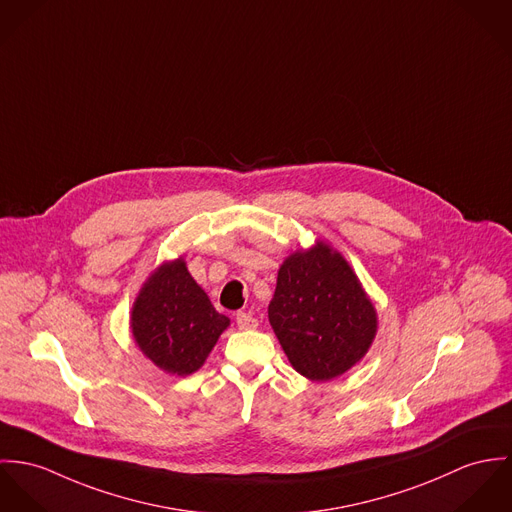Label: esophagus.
Wrapping results in <instances>:
<instances>
[{
	"label": "esophagus",
	"mask_w": 512,
	"mask_h": 512,
	"mask_svg": "<svg viewBox=\"0 0 512 512\" xmlns=\"http://www.w3.org/2000/svg\"><path fill=\"white\" fill-rule=\"evenodd\" d=\"M235 322H237V328H239V330H255V328L259 326L257 318H253V316L247 314V312H239V314L235 316Z\"/></svg>",
	"instance_id": "34e87169"
}]
</instances>
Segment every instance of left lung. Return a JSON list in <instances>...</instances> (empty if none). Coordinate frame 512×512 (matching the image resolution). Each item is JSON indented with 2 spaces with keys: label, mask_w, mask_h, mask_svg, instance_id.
I'll list each match as a JSON object with an SVG mask.
<instances>
[{
  "label": "left lung",
  "mask_w": 512,
  "mask_h": 512,
  "mask_svg": "<svg viewBox=\"0 0 512 512\" xmlns=\"http://www.w3.org/2000/svg\"><path fill=\"white\" fill-rule=\"evenodd\" d=\"M269 322L290 365L310 381H330L369 351L377 312L349 263L318 241L284 259Z\"/></svg>",
  "instance_id": "1"
}]
</instances>
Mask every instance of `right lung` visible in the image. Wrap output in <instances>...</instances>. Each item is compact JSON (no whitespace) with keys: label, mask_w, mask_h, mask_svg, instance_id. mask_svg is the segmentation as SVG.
<instances>
[{"label":"right lung","mask_w":512,"mask_h":512,"mask_svg":"<svg viewBox=\"0 0 512 512\" xmlns=\"http://www.w3.org/2000/svg\"><path fill=\"white\" fill-rule=\"evenodd\" d=\"M228 316L216 312L184 259L163 263L139 290L131 310V332L139 349L165 373L186 377L198 371Z\"/></svg>","instance_id":"right-lung-1"}]
</instances>
